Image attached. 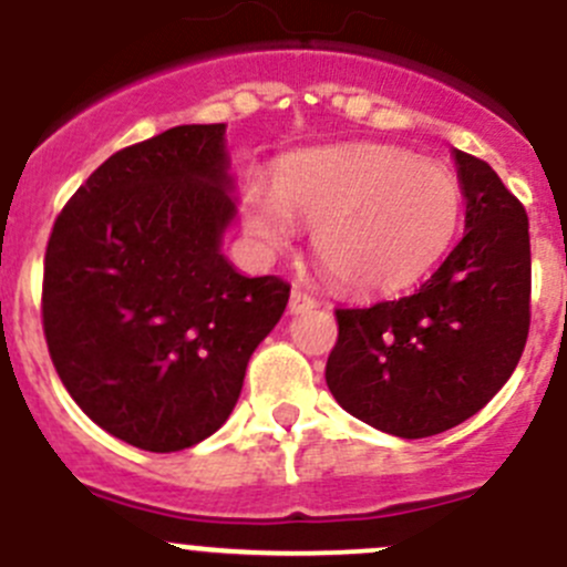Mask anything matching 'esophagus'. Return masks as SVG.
I'll use <instances>...</instances> for the list:
<instances>
[{
	"label": "esophagus",
	"mask_w": 567,
	"mask_h": 567,
	"mask_svg": "<svg viewBox=\"0 0 567 567\" xmlns=\"http://www.w3.org/2000/svg\"><path fill=\"white\" fill-rule=\"evenodd\" d=\"M318 301L312 299V296H307L305 290H299V288H293L290 290V301H288V310L293 312V316H299V312H307V310H312V307H316Z\"/></svg>",
	"instance_id": "esophagus-1"
}]
</instances>
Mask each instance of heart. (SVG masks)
I'll return each instance as SVG.
<instances>
[{
    "label": "heart",
    "instance_id": "b5f03b06",
    "mask_svg": "<svg viewBox=\"0 0 567 567\" xmlns=\"http://www.w3.org/2000/svg\"><path fill=\"white\" fill-rule=\"evenodd\" d=\"M310 224L323 271L354 293H388L415 282L449 251L463 218V185L437 163L393 146L293 157L277 190L251 185L244 221L266 249Z\"/></svg>",
    "mask_w": 567,
    "mask_h": 567
}]
</instances>
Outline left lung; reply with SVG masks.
I'll return each instance as SVG.
<instances>
[{
    "mask_svg": "<svg viewBox=\"0 0 567 567\" xmlns=\"http://www.w3.org/2000/svg\"><path fill=\"white\" fill-rule=\"evenodd\" d=\"M465 233L415 293L334 310L327 384L388 435L432 437L504 388L529 334L532 251L524 205L485 161L454 150Z\"/></svg>",
    "mask_w": 567,
    "mask_h": 567,
    "instance_id": "left-lung-1",
    "label": "left lung"
}]
</instances>
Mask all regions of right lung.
I'll return each mask as SVG.
<instances>
[{
  "mask_svg": "<svg viewBox=\"0 0 567 567\" xmlns=\"http://www.w3.org/2000/svg\"><path fill=\"white\" fill-rule=\"evenodd\" d=\"M224 124H183L115 152L60 210L41 316L80 410L144 452L221 430L290 285L221 255L235 218Z\"/></svg>",
  "mask_w": 567,
  "mask_h": 567,
  "instance_id": "1",
  "label": "right lung"
}]
</instances>
